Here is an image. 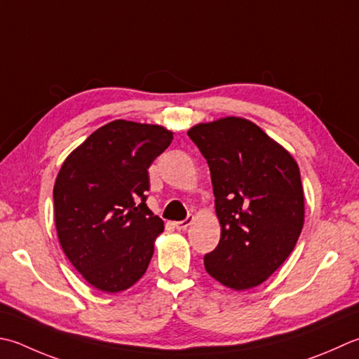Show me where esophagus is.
<instances>
[{
  "label": "esophagus",
  "mask_w": 359,
  "mask_h": 359,
  "mask_svg": "<svg viewBox=\"0 0 359 359\" xmlns=\"http://www.w3.org/2000/svg\"><path fill=\"white\" fill-rule=\"evenodd\" d=\"M193 221H194V217H193V216H188L187 219H184V221H177V222H174V227L177 229V230H187L189 224H191Z\"/></svg>",
  "instance_id": "34e87169"
}]
</instances>
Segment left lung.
Instances as JSON below:
<instances>
[{"label": "left lung", "instance_id": "8db88e82", "mask_svg": "<svg viewBox=\"0 0 359 359\" xmlns=\"http://www.w3.org/2000/svg\"><path fill=\"white\" fill-rule=\"evenodd\" d=\"M188 137L212 174L217 248L205 271L235 291L266 282L290 257L305 221L297 161L249 119L226 116L201 123Z\"/></svg>", "mask_w": 359, "mask_h": 359}]
</instances>
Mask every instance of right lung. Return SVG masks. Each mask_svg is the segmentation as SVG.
<instances>
[{
    "label": "right lung",
    "instance_id": "add662e5",
    "mask_svg": "<svg viewBox=\"0 0 359 359\" xmlns=\"http://www.w3.org/2000/svg\"><path fill=\"white\" fill-rule=\"evenodd\" d=\"M171 142L161 126L115 119L63 161L53 191L59 243L96 290L124 291L144 276L165 229L146 205L147 170Z\"/></svg>",
    "mask_w": 359,
    "mask_h": 359
}]
</instances>
